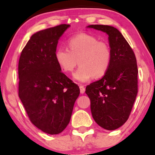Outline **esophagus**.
<instances>
[{"mask_svg":"<svg viewBox=\"0 0 155 155\" xmlns=\"http://www.w3.org/2000/svg\"><path fill=\"white\" fill-rule=\"evenodd\" d=\"M79 88H80V92L81 94H84L85 92V88L83 85H79Z\"/></svg>","mask_w":155,"mask_h":155,"instance_id":"1","label":"esophagus"}]
</instances>
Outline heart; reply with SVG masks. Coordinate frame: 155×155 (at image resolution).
Instances as JSON below:
<instances>
[{
    "mask_svg": "<svg viewBox=\"0 0 155 155\" xmlns=\"http://www.w3.org/2000/svg\"><path fill=\"white\" fill-rule=\"evenodd\" d=\"M68 47V50L58 48L54 59L65 73L72 72L79 63L80 67L74 74L76 81L86 82L94 76L100 78L107 72L111 61V50L106 42L81 33L69 39Z\"/></svg>",
    "mask_w": 155,
    "mask_h": 155,
    "instance_id": "heart-1",
    "label": "heart"
}]
</instances>
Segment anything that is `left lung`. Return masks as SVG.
Wrapping results in <instances>:
<instances>
[{"instance_id": "8db88e82", "label": "left lung", "mask_w": 155, "mask_h": 155, "mask_svg": "<svg viewBox=\"0 0 155 155\" xmlns=\"http://www.w3.org/2000/svg\"><path fill=\"white\" fill-rule=\"evenodd\" d=\"M87 28L108 35L111 61L102 79L86 87L95 122L103 128L114 130L125 123L138 93V66L133 49L117 28L91 25Z\"/></svg>"}]
</instances>
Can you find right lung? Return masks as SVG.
Returning a JSON list of instances; mask_svg holds the SVG:
<instances>
[{
    "mask_svg": "<svg viewBox=\"0 0 155 155\" xmlns=\"http://www.w3.org/2000/svg\"><path fill=\"white\" fill-rule=\"evenodd\" d=\"M69 27L63 24L34 33L19 60V98L32 123L50 135L67 127L80 93L54 59L58 40Z\"/></svg>",
    "mask_w": 155,
    "mask_h": 155,
    "instance_id": "obj_1",
    "label": "right lung"
}]
</instances>
